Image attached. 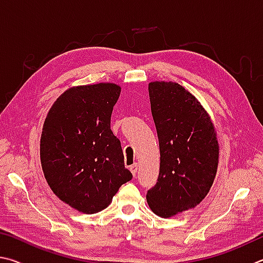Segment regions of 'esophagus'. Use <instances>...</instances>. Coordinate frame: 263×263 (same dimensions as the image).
Returning a JSON list of instances; mask_svg holds the SVG:
<instances>
[{"label": "esophagus", "mask_w": 263, "mask_h": 263, "mask_svg": "<svg viewBox=\"0 0 263 263\" xmlns=\"http://www.w3.org/2000/svg\"><path fill=\"white\" fill-rule=\"evenodd\" d=\"M137 170H139V165H137V163H134L130 166V172L135 176V174L137 173Z\"/></svg>", "instance_id": "34e87169"}]
</instances>
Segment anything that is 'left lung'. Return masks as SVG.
Masks as SVG:
<instances>
[{"label":"left lung","instance_id":"obj_1","mask_svg":"<svg viewBox=\"0 0 263 263\" xmlns=\"http://www.w3.org/2000/svg\"><path fill=\"white\" fill-rule=\"evenodd\" d=\"M149 96L160 167L146 202L159 217L170 218L195 208L209 193L218 167L217 133L196 97L178 83L151 82Z\"/></svg>","mask_w":263,"mask_h":263}]
</instances>
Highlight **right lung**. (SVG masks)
Returning <instances> with one entry per match:
<instances>
[{"label": "right lung", "instance_id": "add662e5", "mask_svg": "<svg viewBox=\"0 0 263 263\" xmlns=\"http://www.w3.org/2000/svg\"><path fill=\"white\" fill-rule=\"evenodd\" d=\"M115 83L69 87L45 119L40 160L46 181L64 203L91 215L107 208L119 188L132 180L121 143L110 130Z\"/></svg>", "mask_w": 263, "mask_h": 263}]
</instances>
